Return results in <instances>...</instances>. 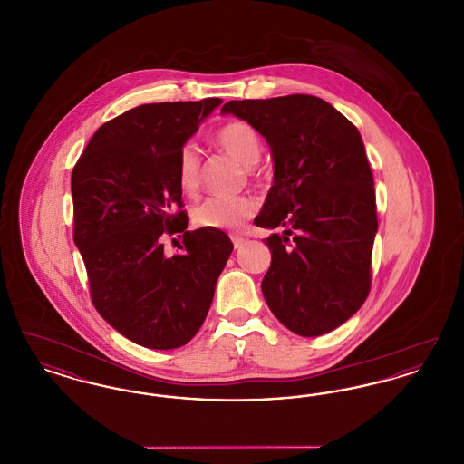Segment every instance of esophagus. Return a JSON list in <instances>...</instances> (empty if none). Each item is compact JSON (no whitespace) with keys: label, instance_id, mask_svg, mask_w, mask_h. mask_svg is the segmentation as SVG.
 I'll list each match as a JSON object with an SVG mask.
<instances>
[{"label":"esophagus","instance_id":"34e87169","mask_svg":"<svg viewBox=\"0 0 464 464\" xmlns=\"http://www.w3.org/2000/svg\"><path fill=\"white\" fill-rule=\"evenodd\" d=\"M231 242L235 245V248H242L245 238L238 237V235H231Z\"/></svg>","mask_w":464,"mask_h":464}]
</instances>
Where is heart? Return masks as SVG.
Wrapping results in <instances>:
<instances>
[{
	"label": "heart",
	"mask_w": 464,
	"mask_h": 464,
	"mask_svg": "<svg viewBox=\"0 0 464 464\" xmlns=\"http://www.w3.org/2000/svg\"><path fill=\"white\" fill-rule=\"evenodd\" d=\"M216 146L238 161L242 167H252L263 153V142L257 130L243 121L231 120L221 125L214 133ZM176 180L179 189L195 197L201 186V167L197 150L191 144L180 148L176 160ZM256 201L248 197L235 198H207L193 210V221L199 227L237 231L250 221L256 214Z\"/></svg>",
	"instance_id": "1"
}]
</instances>
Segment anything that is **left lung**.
I'll return each instance as SVG.
<instances>
[{
	"instance_id": "obj_1",
	"label": "left lung",
	"mask_w": 464,
	"mask_h": 464,
	"mask_svg": "<svg viewBox=\"0 0 464 464\" xmlns=\"http://www.w3.org/2000/svg\"><path fill=\"white\" fill-rule=\"evenodd\" d=\"M222 112L266 137L275 160V182L254 221L284 229L266 240L267 306L297 335L337 329L365 303L372 284L374 177L358 129L306 93L229 101Z\"/></svg>"
}]
</instances>
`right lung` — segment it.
Masks as SVG:
<instances>
[{"label": "right lung", "mask_w": 464, "mask_h": 464, "mask_svg": "<svg viewBox=\"0 0 464 464\" xmlns=\"http://www.w3.org/2000/svg\"><path fill=\"white\" fill-rule=\"evenodd\" d=\"M221 99L142 104L106 121L78 158L71 193L74 243L99 314L151 350H174L199 331L233 252L221 229L188 231L176 160ZM180 237L176 256L164 254Z\"/></svg>", "instance_id": "right-lung-1"}]
</instances>
